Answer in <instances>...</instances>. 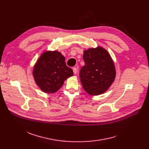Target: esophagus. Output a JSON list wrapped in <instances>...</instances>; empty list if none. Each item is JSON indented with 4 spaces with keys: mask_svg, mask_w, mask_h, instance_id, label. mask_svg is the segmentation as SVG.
I'll list each match as a JSON object with an SVG mask.
<instances>
[{
    "mask_svg": "<svg viewBox=\"0 0 149 149\" xmlns=\"http://www.w3.org/2000/svg\"><path fill=\"white\" fill-rule=\"evenodd\" d=\"M72 70H73V72H74V74H76L77 73V69L76 68H73Z\"/></svg>",
    "mask_w": 149,
    "mask_h": 149,
    "instance_id": "esophagus-1",
    "label": "esophagus"
}]
</instances>
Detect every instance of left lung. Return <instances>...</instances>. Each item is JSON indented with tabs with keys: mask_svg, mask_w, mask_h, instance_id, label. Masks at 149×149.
<instances>
[{
	"mask_svg": "<svg viewBox=\"0 0 149 149\" xmlns=\"http://www.w3.org/2000/svg\"><path fill=\"white\" fill-rule=\"evenodd\" d=\"M85 65L80 71L81 82L84 90L92 96L107 91L114 81L116 70L109 52L102 47L84 51Z\"/></svg>",
	"mask_w": 149,
	"mask_h": 149,
	"instance_id": "obj_1",
	"label": "left lung"
}]
</instances>
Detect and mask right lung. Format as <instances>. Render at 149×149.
<instances>
[{
  "label": "right lung",
  "mask_w": 149,
  "mask_h": 149,
  "mask_svg": "<svg viewBox=\"0 0 149 149\" xmlns=\"http://www.w3.org/2000/svg\"><path fill=\"white\" fill-rule=\"evenodd\" d=\"M65 57L58 51H45L37 59L33 68L32 75L41 91L53 94L63 86L64 81L74 75L67 67Z\"/></svg>",
  "instance_id": "right-lung-1"
}]
</instances>
